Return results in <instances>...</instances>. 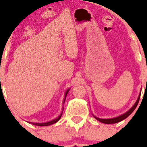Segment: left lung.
Masks as SVG:
<instances>
[{"label":"left lung","instance_id":"1","mask_svg":"<svg viewBox=\"0 0 147 147\" xmlns=\"http://www.w3.org/2000/svg\"><path fill=\"white\" fill-rule=\"evenodd\" d=\"M140 95H141V94H139L137 102H136V103L134 104V106H133L132 107H131V109L128 111V112H127L126 113H124V115H121V116L117 117H115V118H112V119H100V118H97V117H94V118H95L96 119L98 120V121H101V122H102V123H105V124H115V123L119 122V121H122V120L126 119L127 117L129 116V115H131L133 112H134V110L136 109V107H137V106L138 105V103H139V99H140Z\"/></svg>","mask_w":147,"mask_h":147}]
</instances>
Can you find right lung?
Listing matches in <instances>:
<instances>
[{
  "label": "right lung",
  "instance_id": "obj_1",
  "mask_svg": "<svg viewBox=\"0 0 147 147\" xmlns=\"http://www.w3.org/2000/svg\"><path fill=\"white\" fill-rule=\"evenodd\" d=\"M68 92H69V90H67L66 93H65V99H64V101H63V103H65V99H66L67 94V93H68ZM62 114H63V112H62L61 115H60V116H59L57 118V119H53V120H52V121H48V122H46V123H32V122H30V123H31V124H34V125H37V126H49V125H51V124H55V123L57 122V121L60 119V117H61V116H62Z\"/></svg>",
  "mask_w": 147,
  "mask_h": 147
}]
</instances>
